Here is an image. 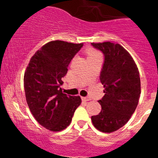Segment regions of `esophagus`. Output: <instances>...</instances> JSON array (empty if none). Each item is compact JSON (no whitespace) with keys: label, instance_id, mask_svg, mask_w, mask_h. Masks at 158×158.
Returning <instances> with one entry per match:
<instances>
[{"label":"esophagus","instance_id":"obj_1","mask_svg":"<svg viewBox=\"0 0 158 158\" xmlns=\"http://www.w3.org/2000/svg\"><path fill=\"white\" fill-rule=\"evenodd\" d=\"M82 99H83L84 101L87 102V101H90L91 98L90 97H83V98H82Z\"/></svg>","mask_w":158,"mask_h":158}]
</instances>
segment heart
Returning <instances> with one entry per match:
<instances>
[{
	"mask_svg": "<svg viewBox=\"0 0 158 158\" xmlns=\"http://www.w3.org/2000/svg\"><path fill=\"white\" fill-rule=\"evenodd\" d=\"M87 54H88V58H92V57H97V56L100 57L99 52L93 49H87Z\"/></svg>",
	"mask_w": 158,
	"mask_h": 158,
	"instance_id": "b5f03b06",
	"label": "heart"
}]
</instances>
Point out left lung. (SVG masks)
Wrapping results in <instances>:
<instances>
[{
  "mask_svg": "<svg viewBox=\"0 0 158 158\" xmlns=\"http://www.w3.org/2000/svg\"><path fill=\"white\" fill-rule=\"evenodd\" d=\"M91 44L105 57L100 73L105 88V95L98 100L102 110L91 119L95 128L111 133L123 127L136 109L141 94L139 71L133 58L120 44Z\"/></svg>",
  "mask_w": 158,
  "mask_h": 158,
  "instance_id": "left-lung-1",
  "label": "left lung"
}]
</instances>
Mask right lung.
<instances>
[{
    "instance_id": "1",
    "label": "right lung",
    "mask_w": 158,
    "mask_h": 158,
    "mask_svg": "<svg viewBox=\"0 0 158 158\" xmlns=\"http://www.w3.org/2000/svg\"><path fill=\"white\" fill-rule=\"evenodd\" d=\"M83 44L51 41L36 51L24 74L26 100L33 117L44 128L60 131L71 123L79 96L63 93L60 85L68 66Z\"/></svg>"
}]
</instances>
